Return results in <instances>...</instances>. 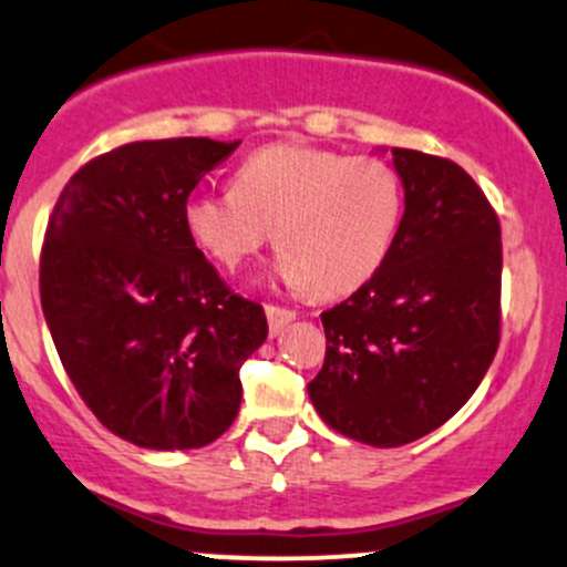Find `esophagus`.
I'll list each match as a JSON object with an SVG mask.
<instances>
[{"instance_id":"obj_1","label":"esophagus","mask_w":567,"mask_h":567,"mask_svg":"<svg viewBox=\"0 0 567 567\" xmlns=\"http://www.w3.org/2000/svg\"><path fill=\"white\" fill-rule=\"evenodd\" d=\"M265 313H267V324H270V334H281L284 327L297 319V310L284 308V306H265Z\"/></svg>"}]
</instances>
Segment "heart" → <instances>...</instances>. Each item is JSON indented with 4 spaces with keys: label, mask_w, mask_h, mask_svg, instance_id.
Returning a JSON list of instances; mask_svg holds the SVG:
<instances>
[{
    "label": "heart",
    "mask_w": 567,
    "mask_h": 567,
    "mask_svg": "<svg viewBox=\"0 0 567 567\" xmlns=\"http://www.w3.org/2000/svg\"><path fill=\"white\" fill-rule=\"evenodd\" d=\"M403 221L398 173L375 156L272 143L235 169L229 192H194L184 227L221 270H237L272 233L278 272L316 297H343L381 270Z\"/></svg>",
    "instance_id": "b5f03b06"
}]
</instances>
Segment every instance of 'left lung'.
Wrapping results in <instances>:
<instances>
[{
    "label": "left lung",
    "mask_w": 567,
    "mask_h": 567,
    "mask_svg": "<svg viewBox=\"0 0 567 567\" xmlns=\"http://www.w3.org/2000/svg\"><path fill=\"white\" fill-rule=\"evenodd\" d=\"M405 213L386 261L321 313L327 354L308 383L340 435L392 449L454 416L501 346V218L452 159L392 148Z\"/></svg>",
    "instance_id": "8db88e82"
}]
</instances>
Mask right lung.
<instances>
[{
    "label": "right lung",
    "mask_w": 567,
    "mask_h": 567,
    "mask_svg": "<svg viewBox=\"0 0 567 567\" xmlns=\"http://www.w3.org/2000/svg\"><path fill=\"white\" fill-rule=\"evenodd\" d=\"M240 143H126L83 164L48 218L40 300L72 386L143 449H199L240 411V368L265 343L259 302L235 295L186 235L184 205Z\"/></svg>",
    "instance_id": "add662e5"
}]
</instances>
